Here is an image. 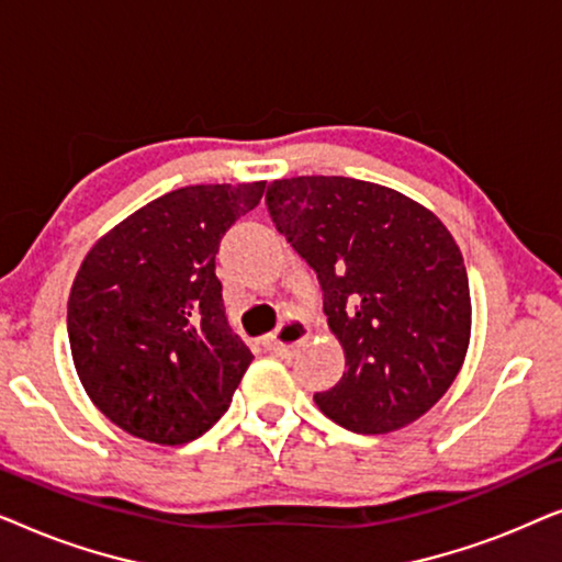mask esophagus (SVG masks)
Instances as JSON below:
<instances>
[{
    "label": "esophagus",
    "instance_id": "obj_1",
    "mask_svg": "<svg viewBox=\"0 0 562 562\" xmlns=\"http://www.w3.org/2000/svg\"><path fill=\"white\" fill-rule=\"evenodd\" d=\"M306 337H310V327H306L304 319H283L279 329L271 337H266V345L271 350H291L296 345H302Z\"/></svg>",
    "mask_w": 562,
    "mask_h": 562
}]
</instances>
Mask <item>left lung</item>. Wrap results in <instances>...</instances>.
<instances>
[{
    "instance_id": "obj_1",
    "label": "left lung",
    "mask_w": 562,
    "mask_h": 562,
    "mask_svg": "<svg viewBox=\"0 0 562 562\" xmlns=\"http://www.w3.org/2000/svg\"><path fill=\"white\" fill-rule=\"evenodd\" d=\"M266 204L317 273L345 350L340 383L314 394L322 414L358 435L412 425L456 381L471 340V289L448 227L409 196L345 176L273 181Z\"/></svg>"
}]
</instances>
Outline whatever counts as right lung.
Listing matches in <instances>:
<instances>
[{
  "label": "right lung",
  "instance_id": "add662e5",
  "mask_svg": "<svg viewBox=\"0 0 562 562\" xmlns=\"http://www.w3.org/2000/svg\"><path fill=\"white\" fill-rule=\"evenodd\" d=\"M263 191L266 181L168 191L83 258L68 296L74 366L125 432L187 445L229 409L252 352L227 322L214 256Z\"/></svg>",
  "mask_w": 562,
  "mask_h": 562
}]
</instances>
